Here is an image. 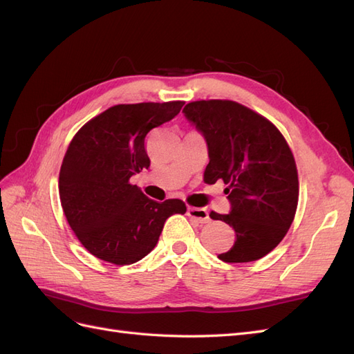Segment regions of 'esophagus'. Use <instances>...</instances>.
I'll return each mask as SVG.
<instances>
[{"label":"esophagus","mask_w":354,"mask_h":354,"mask_svg":"<svg viewBox=\"0 0 354 354\" xmlns=\"http://www.w3.org/2000/svg\"><path fill=\"white\" fill-rule=\"evenodd\" d=\"M187 216L195 220L199 224H205L209 221V214L205 208H195V207H189L187 208Z\"/></svg>","instance_id":"esophagus-1"}]
</instances>
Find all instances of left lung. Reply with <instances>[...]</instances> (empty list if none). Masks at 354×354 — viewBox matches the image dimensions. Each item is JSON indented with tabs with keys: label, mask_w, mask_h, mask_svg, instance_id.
Masks as SVG:
<instances>
[{
	"label": "left lung",
	"mask_w": 354,
	"mask_h": 354,
	"mask_svg": "<svg viewBox=\"0 0 354 354\" xmlns=\"http://www.w3.org/2000/svg\"><path fill=\"white\" fill-rule=\"evenodd\" d=\"M185 115L203 134L209 162L203 181L223 180L230 214L209 212L234 229L224 263L263 259L285 238L298 205V173L291 147L267 118L233 100H198Z\"/></svg>",
	"instance_id": "8db88e82"
}]
</instances>
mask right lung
I'll return each mask as SVG.
<instances>
[{
	"instance_id": "right-lung-1",
	"label": "right lung",
	"mask_w": 354,
	"mask_h": 354,
	"mask_svg": "<svg viewBox=\"0 0 354 354\" xmlns=\"http://www.w3.org/2000/svg\"><path fill=\"white\" fill-rule=\"evenodd\" d=\"M185 102L116 104L73 136L59 174L63 212L75 236L97 259L116 266L142 260L158 243L181 199H149L130 178L151 167L147 133L168 122Z\"/></svg>"
}]
</instances>
